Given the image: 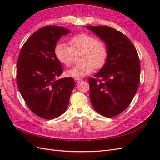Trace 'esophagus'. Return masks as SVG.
Listing matches in <instances>:
<instances>
[{
	"label": "esophagus",
	"mask_w": 160,
	"mask_h": 160,
	"mask_svg": "<svg viewBox=\"0 0 160 160\" xmlns=\"http://www.w3.org/2000/svg\"><path fill=\"white\" fill-rule=\"evenodd\" d=\"M75 81L77 82V83H79V82H81L82 80L81 79H79V78H75Z\"/></svg>",
	"instance_id": "obj_1"
}]
</instances>
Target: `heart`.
I'll list each match as a JSON object with an SVG mask.
<instances>
[{"label":"heart","instance_id":"heart-1","mask_svg":"<svg viewBox=\"0 0 160 160\" xmlns=\"http://www.w3.org/2000/svg\"><path fill=\"white\" fill-rule=\"evenodd\" d=\"M69 45L58 44L55 47V55L61 64L67 67L71 65L74 54L81 52V63L67 70V75L81 78L91 74L94 68L102 67L108 60V48L103 41L85 33H80L70 38Z\"/></svg>","mask_w":160,"mask_h":160}]
</instances>
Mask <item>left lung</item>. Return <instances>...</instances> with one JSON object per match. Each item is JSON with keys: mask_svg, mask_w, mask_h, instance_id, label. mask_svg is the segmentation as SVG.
Here are the masks:
<instances>
[{"mask_svg": "<svg viewBox=\"0 0 160 160\" xmlns=\"http://www.w3.org/2000/svg\"><path fill=\"white\" fill-rule=\"evenodd\" d=\"M108 48L101 70L90 77L89 96L94 109L107 118L128 108L139 85L140 62L133 43L122 32L108 26H86Z\"/></svg>", "mask_w": 160, "mask_h": 160, "instance_id": "left-lung-1", "label": "left lung"}]
</instances>
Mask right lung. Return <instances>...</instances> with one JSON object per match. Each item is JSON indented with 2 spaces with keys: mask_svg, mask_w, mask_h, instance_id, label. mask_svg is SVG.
Masks as SVG:
<instances>
[{
  "mask_svg": "<svg viewBox=\"0 0 160 160\" xmlns=\"http://www.w3.org/2000/svg\"><path fill=\"white\" fill-rule=\"evenodd\" d=\"M70 32L59 26L41 28L28 38L19 53L18 88L28 108L43 119H55L63 113L75 88L72 77L56 80L63 69L55 55V47L62 36Z\"/></svg>",
  "mask_w": 160,
  "mask_h": 160,
  "instance_id": "right-lung-1",
  "label": "right lung"
}]
</instances>
